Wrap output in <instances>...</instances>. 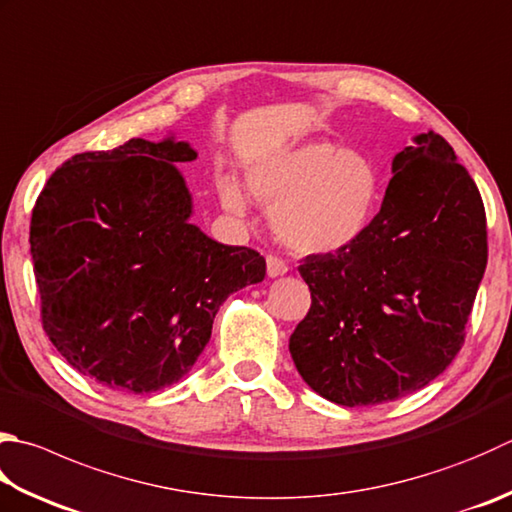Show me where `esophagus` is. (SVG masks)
<instances>
[{"label":"esophagus","mask_w":512,"mask_h":512,"mask_svg":"<svg viewBox=\"0 0 512 512\" xmlns=\"http://www.w3.org/2000/svg\"><path fill=\"white\" fill-rule=\"evenodd\" d=\"M287 263L283 258H278V256H272L269 254L267 256V276L269 278H276V276H285L287 274Z\"/></svg>","instance_id":"obj_1"}]
</instances>
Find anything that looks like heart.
<instances>
[{
    "label": "heart",
    "mask_w": 512,
    "mask_h": 512,
    "mask_svg": "<svg viewBox=\"0 0 512 512\" xmlns=\"http://www.w3.org/2000/svg\"><path fill=\"white\" fill-rule=\"evenodd\" d=\"M247 189L272 209V227L301 254H330L354 243L368 227L379 198V173L361 151L330 142H303L247 167ZM218 196L243 216L247 196L234 178L218 180Z\"/></svg>",
    "instance_id": "heart-1"
}]
</instances>
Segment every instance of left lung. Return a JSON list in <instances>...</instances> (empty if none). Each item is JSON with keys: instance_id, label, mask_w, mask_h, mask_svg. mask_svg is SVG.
Returning a JSON list of instances; mask_svg holds the SVG:
<instances>
[{"instance_id": "obj_1", "label": "left lung", "mask_w": 512, "mask_h": 512, "mask_svg": "<svg viewBox=\"0 0 512 512\" xmlns=\"http://www.w3.org/2000/svg\"><path fill=\"white\" fill-rule=\"evenodd\" d=\"M381 211L354 243L298 267L312 307L289 352L298 374L339 406H379L437 379L464 345L486 272V211L439 133L392 160Z\"/></svg>"}]
</instances>
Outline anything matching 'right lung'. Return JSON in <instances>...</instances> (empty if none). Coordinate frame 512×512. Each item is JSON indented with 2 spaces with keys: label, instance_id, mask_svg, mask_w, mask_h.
<instances>
[{
  "label": "right lung",
  "instance_id": "1",
  "mask_svg": "<svg viewBox=\"0 0 512 512\" xmlns=\"http://www.w3.org/2000/svg\"><path fill=\"white\" fill-rule=\"evenodd\" d=\"M196 156L173 138L77 153L35 202L44 332L109 390L142 394L180 381L225 298L265 278L256 249L216 243L189 223L194 205L176 162Z\"/></svg>",
  "mask_w": 512,
  "mask_h": 512
}]
</instances>
